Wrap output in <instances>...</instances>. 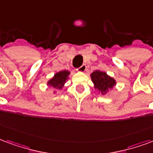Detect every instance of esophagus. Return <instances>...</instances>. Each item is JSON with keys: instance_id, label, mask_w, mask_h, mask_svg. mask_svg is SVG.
Masks as SVG:
<instances>
[{"instance_id": "obj_1", "label": "esophagus", "mask_w": 153, "mask_h": 153, "mask_svg": "<svg viewBox=\"0 0 153 153\" xmlns=\"http://www.w3.org/2000/svg\"><path fill=\"white\" fill-rule=\"evenodd\" d=\"M86 70H87V65H81L80 67H79L78 69H77V71H79V72H84Z\"/></svg>"}]
</instances>
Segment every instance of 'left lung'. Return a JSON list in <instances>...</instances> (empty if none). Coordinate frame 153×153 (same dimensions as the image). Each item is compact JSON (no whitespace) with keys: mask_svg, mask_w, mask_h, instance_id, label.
Listing matches in <instances>:
<instances>
[{"mask_svg":"<svg viewBox=\"0 0 153 153\" xmlns=\"http://www.w3.org/2000/svg\"><path fill=\"white\" fill-rule=\"evenodd\" d=\"M95 88L102 94L107 93L115 84V80L103 71H96L91 74Z\"/></svg>","mask_w":153,"mask_h":153,"instance_id":"1","label":"left lung"}]
</instances>
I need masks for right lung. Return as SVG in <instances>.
Instances as JSON below:
<instances>
[{
    "label": "right lung",
    "instance_id": "obj_1",
    "mask_svg": "<svg viewBox=\"0 0 153 153\" xmlns=\"http://www.w3.org/2000/svg\"><path fill=\"white\" fill-rule=\"evenodd\" d=\"M70 74V72L67 71H60L58 73H56L54 77L48 81V84L53 87L55 89L61 90L63 86L65 84V80L68 79V75Z\"/></svg>",
    "mask_w": 153,
    "mask_h": 153
}]
</instances>
